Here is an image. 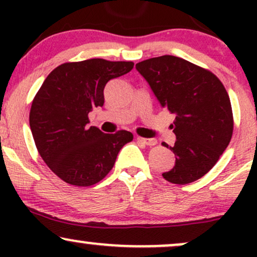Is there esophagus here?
Returning <instances> with one entry per match:
<instances>
[{"label": "esophagus", "mask_w": 257, "mask_h": 257, "mask_svg": "<svg viewBox=\"0 0 257 257\" xmlns=\"http://www.w3.org/2000/svg\"><path fill=\"white\" fill-rule=\"evenodd\" d=\"M137 140L139 141V143L144 144V145H147V146H153L157 144V140H156V139H145V138L137 137Z\"/></svg>", "instance_id": "esophagus-1"}]
</instances>
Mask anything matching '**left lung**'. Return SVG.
I'll return each mask as SVG.
<instances>
[{
    "label": "left lung",
    "instance_id": "obj_1",
    "mask_svg": "<svg viewBox=\"0 0 257 257\" xmlns=\"http://www.w3.org/2000/svg\"><path fill=\"white\" fill-rule=\"evenodd\" d=\"M162 107L175 114V166L163 173L186 185L204 176L228 146L233 133L229 96L220 79L185 59L163 55L137 64Z\"/></svg>",
    "mask_w": 257,
    "mask_h": 257
}]
</instances>
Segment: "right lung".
<instances>
[{
	"label": "right lung",
	"mask_w": 257,
	"mask_h": 257,
	"mask_svg": "<svg viewBox=\"0 0 257 257\" xmlns=\"http://www.w3.org/2000/svg\"><path fill=\"white\" fill-rule=\"evenodd\" d=\"M132 61L89 59L65 63L47 76L30 110V128L41 157L70 185L91 186L110 173L131 132L105 134L88 126V113L104 106V88L125 75Z\"/></svg>",
	"instance_id": "right-lung-1"
}]
</instances>
